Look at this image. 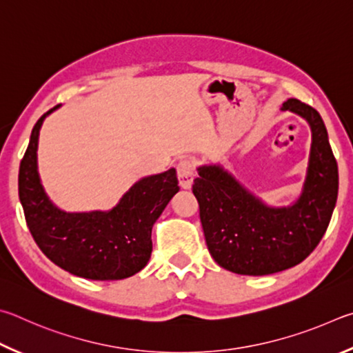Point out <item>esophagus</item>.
<instances>
[{
    "label": "esophagus",
    "mask_w": 353,
    "mask_h": 353,
    "mask_svg": "<svg viewBox=\"0 0 353 353\" xmlns=\"http://www.w3.org/2000/svg\"><path fill=\"white\" fill-rule=\"evenodd\" d=\"M176 173H178V181H180V186L183 189H190L195 180V167L192 164V161L189 159H183L180 161V164L176 167Z\"/></svg>",
    "instance_id": "obj_1"
}]
</instances>
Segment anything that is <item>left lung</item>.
<instances>
[{
    "instance_id": "obj_1",
    "label": "left lung",
    "mask_w": 353,
    "mask_h": 353,
    "mask_svg": "<svg viewBox=\"0 0 353 353\" xmlns=\"http://www.w3.org/2000/svg\"><path fill=\"white\" fill-rule=\"evenodd\" d=\"M281 110L301 116L312 130L305 180L292 205H267L220 164L196 167L192 192L208 250L236 274H273L301 263L321 242L336 205L338 165L323 117L298 99Z\"/></svg>"
}]
</instances>
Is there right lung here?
<instances>
[{
  "instance_id": "1",
  "label": "right lung",
  "mask_w": 353,
  "mask_h": 353,
  "mask_svg": "<svg viewBox=\"0 0 353 353\" xmlns=\"http://www.w3.org/2000/svg\"><path fill=\"white\" fill-rule=\"evenodd\" d=\"M46 111L32 128L18 173V195L30 234L49 261L74 276L119 281L145 267L152 254V228L178 188L176 170L141 178L110 211L65 212L43 188L37 148Z\"/></svg>"
}]
</instances>
